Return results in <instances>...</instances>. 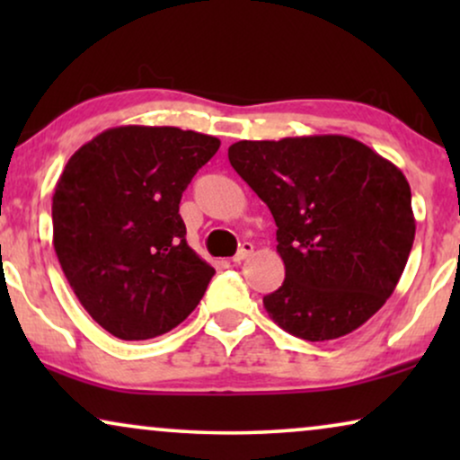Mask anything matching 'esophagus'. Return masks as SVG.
<instances>
[{
	"mask_svg": "<svg viewBox=\"0 0 460 460\" xmlns=\"http://www.w3.org/2000/svg\"><path fill=\"white\" fill-rule=\"evenodd\" d=\"M251 253H253V244H251V243H243V247L238 249V253H236L234 257H232V261L241 263L243 260H247V257H249Z\"/></svg>",
	"mask_w": 460,
	"mask_h": 460,
	"instance_id": "esophagus-1",
	"label": "esophagus"
}]
</instances>
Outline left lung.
<instances>
[{
	"label": "left lung",
	"instance_id": "1",
	"mask_svg": "<svg viewBox=\"0 0 460 460\" xmlns=\"http://www.w3.org/2000/svg\"><path fill=\"white\" fill-rule=\"evenodd\" d=\"M228 159L279 228L285 282L263 297L274 323L329 341L379 312L414 241L404 173L348 136L241 140Z\"/></svg>",
	"mask_w": 460,
	"mask_h": 460
}]
</instances>
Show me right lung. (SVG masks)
<instances>
[{"label": "right lung", "instance_id": "1", "mask_svg": "<svg viewBox=\"0 0 460 460\" xmlns=\"http://www.w3.org/2000/svg\"><path fill=\"white\" fill-rule=\"evenodd\" d=\"M213 136L125 125L68 159L52 199L54 249L87 314L125 341L184 323L216 274L186 243L181 192Z\"/></svg>", "mask_w": 460, "mask_h": 460}]
</instances>
